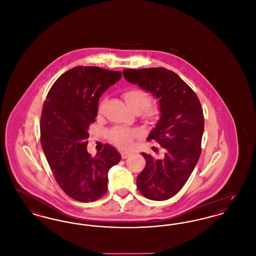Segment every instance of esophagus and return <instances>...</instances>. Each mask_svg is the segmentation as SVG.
Here are the masks:
<instances>
[{
    "label": "esophagus",
    "instance_id": "obj_1",
    "mask_svg": "<svg viewBox=\"0 0 256 256\" xmlns=\"http://www.w3.org/2000/svg\"><path fill=\"white\" fill-rule=\"evenodd\" d=\"M132 154L130 152H121V156L122 159H126V158H128Z\"/></svg>",
    "mask_w": 256,
    "mask_h": 256
}]
</instances>
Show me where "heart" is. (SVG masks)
<instances>
[{"label":"heart","mask_w":256,"mask_h":256,"mask_svg":"<svg viewBox=\"0 0 256 256\" xmlns=\"http://www.w3.org/2000/svg\"><path fill=\"white\" fill-rule=\"evenodd\" d=\"M122 98L128 108L134 112H138L139 116L146 122H152L158 120L160 115L158 102L150 98L148 92L144 89L134 87L122 93ZM104 102L98 104V112H102ZM140 136V132L136 128L116 126L110 132L112 142L122 148H128L134 145V140Z\"/></svg>","instance_id":"b5f03b06"}]
</instances>
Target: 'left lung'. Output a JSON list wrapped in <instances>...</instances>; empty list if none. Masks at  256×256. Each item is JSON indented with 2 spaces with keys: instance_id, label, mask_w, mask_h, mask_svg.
Instances as JSON below:
<instances>
[{
  "instance_id": "8db88e82",
  "label": "left lung",
  "mask_w": 256,
  "mask_h": 256,
  "mask_svg": "<svg viewBox=\"0 0 256 256\" xmlns=\"http://www.w3.org/2000/svg\"><path fill=\"white\" fill-rule=\"evenodd\" d=\"M124 78L158 100L160 119L146 140L162 148L154 158L142 152L146 167L137 176L139 192L152 200H166L178 194L195 169L202 152L204 118L195 92L168 69H124Z\"/></svg>"
}]
</instances>
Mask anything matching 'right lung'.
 <instances>
[{
    "instance_id": "obj_1",
    "label": "right lung",
    "mask_w": 256,
    "mask_h": 256,
    "mask_svg": "<svg viewBox=\"0 0 256 256\" xmlns=\"http://www.w3.org/2000/svg\"><path fill=\"white\" fill-rule=\"evenodd\" d=\"M121 78L119 71L74 67L61 74L46 97L40 121L41 145L56 182L76 200L89 202L104 195L108 170L121 160L116 148L108 144L95 158L86 150L98 98Z\"/></svg>"
}]
</instances>
